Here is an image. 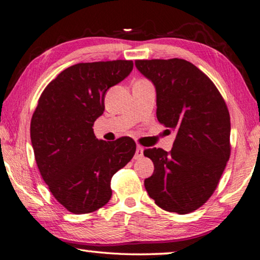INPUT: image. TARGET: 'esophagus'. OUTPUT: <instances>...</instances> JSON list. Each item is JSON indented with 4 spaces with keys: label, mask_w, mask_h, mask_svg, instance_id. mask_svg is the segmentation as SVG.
Returning <instances> with one entry per match:
<instances>
[{
    "label": "esophagus",
    "mask_w": 260,
    "mask_h": 260,
    "mask_svg": "<svg viewBox=\"0 0 260 260\" xmlns=\"http://www.w3.org/2000/svg\"><path fill=\"white\" fill-rule=\"evenodd\" d=\"M144 156V148L142 146H137L135 153V159H140Z\"/></svg>",
    "instance_id": "obj_1"
}]
</instances>
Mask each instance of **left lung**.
I'll use <instances>...</instances> for the list:
<instances>
[{
  "mask_svg": "<svg viewBox=\"0 0 260 260\" xmlns=\"http://www.w3.org/2000/svg\"><path fill=\"white\" fill-rule=\"evenodd\" d=\"M154 84L156 117L175 131L170 152L148 148L154 173L144 181L148 196L167 212L191 213L213 194L231 156V116L213 82L185 59H137Z\"/></svg>",
  "mask_w": 260,
  "mask_h": 260,
  "instance_id": "obj_1",
  "label": "left lung"
}]
</instances>
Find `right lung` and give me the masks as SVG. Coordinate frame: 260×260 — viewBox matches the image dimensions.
I'll list each match as a JSON object with an SVG mask.
<instances>
[{
  "label": "right lung",
  "instance_id": "add662e5",
  "mask_svg": "<svg viewBox=\"0 0 260 260\" xmlns=\"http://www.w3.org/2000/svg\"><path fill=\"white\" fill-rule=\"evenodd\" d=\"M116 59L67 68L41 93L31 120V142L42 178L55 199L75 214L91 213L112 197L110 181L133 159L130 137L98 139L93 124L109 87L133 71Z\"/></svg>",
  "mask_w": 260,
  "mask_h": 260
}]
</instances>
